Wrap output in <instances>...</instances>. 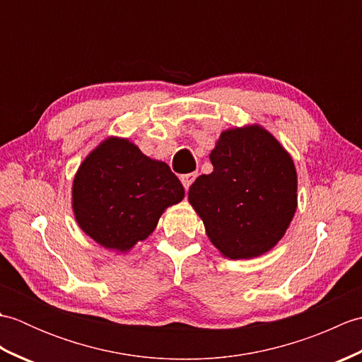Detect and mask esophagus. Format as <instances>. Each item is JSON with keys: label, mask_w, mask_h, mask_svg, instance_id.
<instances>
[{"label": "esophagus", "mask_w": 362, "mask_h": 362, "mask_svg": "<svg viewBox=\"0 0 362 362\" xmlns=\"http://www.w3.org/2000/svg\"><path fill=\"white\" fill-rule=\"evenodd\" d=\"M196 177H197V174H196V173H189V174H183V175H180V180H182V185H183V188L188 189V188L191 187V183L194 182Z\"/></svg>", "instance_id": "34e87169"}]
</instances>
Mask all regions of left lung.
Segmentation results:
<instances>
[{
  "label": "left lung",
  "mask_w": 362,
  "mask_h": 362,
  "mask_svg": "<svg viewBox=\"0 0 362 362\" xmlns=\"http://www.w3.org/2000/svg\"><path fill=\"white\" fill-rule=\"evenodd\" d=\"M210 160L213 173L199 175L188 193L206 235L230 259L263 255L297 210L294 161L258 124L224 130Z\"/></svg>",
  "instance_id": "obj_1"
}]
</instances>
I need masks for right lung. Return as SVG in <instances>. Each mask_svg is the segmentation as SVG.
<instances>
[{
	"label": "right lung",
	"mask_w": 362,
	"mask_h": 362,
	"mask_svg": "<svg viewBox=\"0 0 362 362\" xmlns=\"http://www.w3.org/2000/svg\"><path fill=\"white\" fill-rule=\"evenodd\" d=\"M185 197L180 180L127 138L110 136L82 161L73 180L79 227L105 249L127 252L156 230L168 206Z\"/></svg>",
	"instance_id": "right-lung-1"
}]
</instances>
